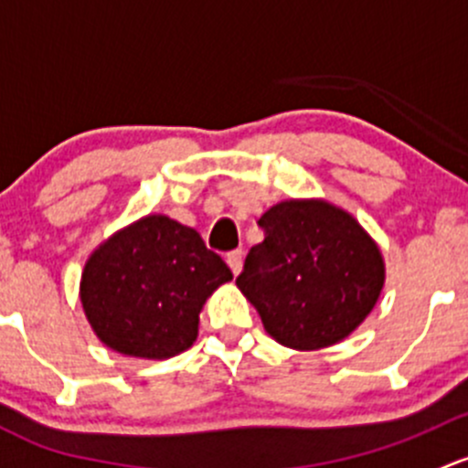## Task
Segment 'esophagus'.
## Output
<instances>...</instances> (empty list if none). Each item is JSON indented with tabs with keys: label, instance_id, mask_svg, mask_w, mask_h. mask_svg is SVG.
<instances>
[{
	"label": "esophagus",
	"instance_id": "1",
	"mask_svg": "<svg viewBox=\"0 0 468 468\" xmlns=\"http://www.w3.org/2000/svg\"><path fill=\"white\" fill-rule=\"evenodd\" d=\"M228 266L232 268L234 274H239L243 270V252L240 250H234V252L228 254Z\"/></svg>",
	"mask_w": 468,
	"mask_h": 468
}]
</instances>
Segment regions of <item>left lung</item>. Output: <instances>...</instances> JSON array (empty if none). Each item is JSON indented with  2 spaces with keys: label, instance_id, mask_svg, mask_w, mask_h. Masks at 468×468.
I'll return each mask as SVG.
<instances>
[{
  "label": "left lung",
  "instance_id": "left-lung-1",
  "mask_svg": "<svg viewBox=\"0 0 468 468\" xmlns=\"http://www.w3.org/2000/svg\"><path fill=\"white\" fill-rule=\"evenodd\" d=\"M266 239L250 250L236 286L279 345L317 351L349 338L385 286L378 243L346 209L291 198L259 218Z\"/></svg>",
  "mask_w": 468,
  "mask_h": 468
}]
</instances>
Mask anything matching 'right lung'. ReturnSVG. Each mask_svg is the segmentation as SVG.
Wrapping results in <instances>:
<instances>
[{
    "mask_svg": "<svg viewBox=\"0 0 468 468\" xmlns=\"http://www.w3.org/2000/svg\"><path fill=\"white\" fill-rule=\"evenodd\" d=\"M232 270L194 228L142 216L85 261L79 297L94 335L133 358L164 360L198 338L200 311Z\"/></svg>",
    "mask_w": 468,
    "mask_h": 468,
    "instance_id": "1",
    "label": "right lung"
}]
</instances>
